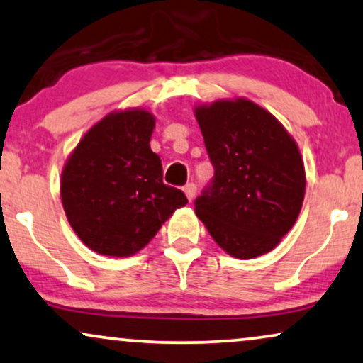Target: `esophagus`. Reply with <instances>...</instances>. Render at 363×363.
<instances>
[{"mask_svg": "<svg viewBox=\"0 0 363 363\" xmlns=\"http://www.w3.org/2000/svg\"><path fill=\"white\" fill-rule=\"evenodd\" d=\"M183 191H185L186 199L191 201L193 199H195V195H196V185H195V183H186V185L183 186Z\"/></svg>", "mask_w": 363, "mask_h": 363, "instance_id": "1", "label": "esophagus"}]
</instances>
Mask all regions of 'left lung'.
I'll return each instance as SVG.
<instances>
[{
  "label": "left lung",
  "instance_id": "left-lung-1",
  "mask_svg": "<svg viewBox=\"0 0 363 363\" xmlns=\"http://www.w3.org/2000/svg\"><path fill=\"white\" fill-rule=\"evenodd\" d=\"M215 175L195 213L228 255L274 250L294 227L305 195L298 147L280 121L250 100L195 108Z\"/></svg>",
  "mask_w": 363,
  "mask_h": 363
}]
</instances>
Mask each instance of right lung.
Here are the masks:
<instances>
[{
  "instance_id": "right-lung-1",
  "label": "right lung",
  "mask_w": 363,
  "mask_h": 363,
  "mask_svg": "<svg viewBox=\"0 0 363 363\" xmlns=\"http://www.w3.org/2000/svg\"><path fill=\"white\" fill-rule=\"evenodd\" d=\"M152 113L113 111L89 128L61 173V201L74 233L93 252L130 257L150 243L185 193L163 183L150 148Z\"/></svg>"
}]
</instances>
